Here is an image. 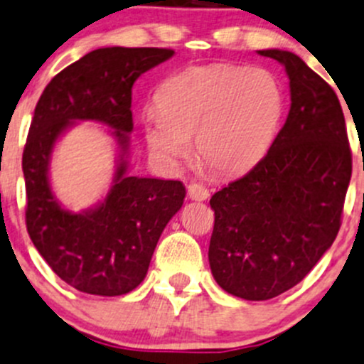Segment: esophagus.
Instances as JSON below:
<instances>
[{
	"label": "esophagus",
	"instance_id": "esophagus-1",
	"mask_svg": "<svg viewBox=\"0 0 364 364\" xmlns=\"http://www.w3.org/2000/svg\"><path fill=\"white\" fill-rule=\"evenodd\" d=\"M188 197L192 200H205L209 197V190L200 183H192L188 185Z\"/></svg>",
	"mask_w": 364,
	"mask_h": 364
}]
</instances>
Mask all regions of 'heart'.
<instances>
[{
	"label": "heart",
	"instance_id": "1",
	"mask_svg": "<svg viewBox=\"0 0 364 364\" xmlns=\"http://www.w3.org/2000/svg\"><path fill=\"white\" fill-rule=\"evenodd\" d=\"M142 116L149 153L178 165L196 137L197 159L213 172L237 176L269 151L287 107L284 84L267 68L208 65L174 73Z\"/></svg>",
	"mask_w": 364,
	"mask_h": 364
}]
</instances>
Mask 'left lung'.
Wrapping results in <instances>:
<instances>
[{"label":"left lung","mask_w":364,"mask_h":364,"mask_svg":"<svg viewBox=\"0 0 364 364\" xmlns=\"http://www.w3.org/2000/svg\"><path fill=\"white\" fill-rule=\"evenodd\" d=\"M291 80V111L269 151L211 197L209 266L216 284L248 301L280 296L329 250L341 225L352 153L333 87L299 56L259 50Z\"/></svg>","instance_id":"8db88e82"}]
</instances>
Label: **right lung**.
I'll return each mask as SVG.
<instances>
[{"mask_svg":"<svg viewBox=\"0 0 364 364\" xmlns=\"http://www.w3.org/2000/svg\"><path fill=\"white\" fill-rule=\"evenodd\" d=\"M159 47H104L61 70L35 107L23 153L26 227L50 269L73 289L95 296L134 291L148 273L168 220L181 209V181L127 174L132 87L149 68L172 58ZM77 120H98L118 141L113 186L82 213L60 208L50 190L48 161L59 135Z\"/></svg>","mask_w":364,"mask_h":364,"instance_id":"1","label":"right lung"}]
</instances>
